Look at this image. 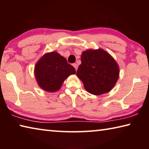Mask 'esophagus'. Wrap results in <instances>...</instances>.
I'll list each match as a JSON object with an SVG mask.
<instances>
[{"label":"esophagus","mask_w":149,"mask_h":149,"mask_svg":"<svg viewBox=\"0 0 149 149\" xmlns=\"http://www.w3.org/2000/svg\"><path fill=\"white\" fill-rule=\"evenodd\" d=\"M73 66H74V67L75 68V70H77L78 65H77V64H73Z\"/></svg>","instance_id":"esophagus-1"}]
</instances>
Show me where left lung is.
<instances>
[{"mask_svg":"<svg viewBox=\"0 0 149 149\" xmlns=\"http://www.w3.org/2000/svg\"><path fill=\"white\" fill-rule=\"evenodd\" d=\"M81 61L77 76L88 93L100 95L113 89L119 77L120 68L108 52L102 49H88L82 52Z\"/></svg>","mask_w":149,"mask_h":149,"instance_id":"left-lung-1","label":"left lung"}]
</instances>
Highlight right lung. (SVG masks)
<instances>
[{
    "label": "right lung",
    "instance_id": "add662e5",
    "mask_svg": "<svg viewBox=\"0 0 149 149\" xmlns=\"http://www.w3.org/2000/svg\"><path fill=\"white\" fill-rule=\"evenodd\" d=\"M35 77L39 86L47 92L60 90L65 79L75 74L66 59L56 51L45 53L35 64Z\"/></svg>",
    "mask_w": 149,
    "mask_h": 149
}]
</instances>
